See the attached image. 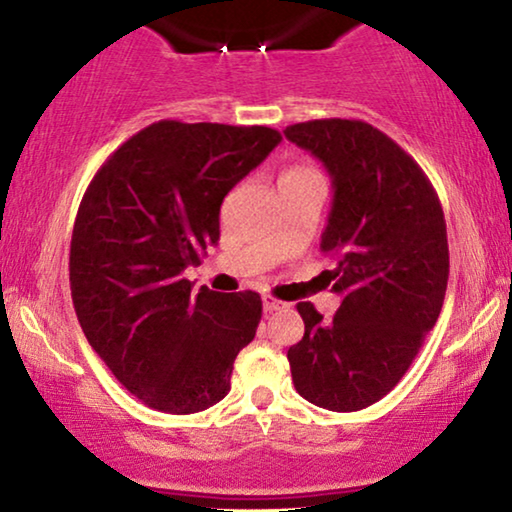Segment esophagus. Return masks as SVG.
<instances>
[{
	"label": "esophagus",
	"instance_id": "34e87169",
	"mask_svg": "<svg viewBox=\"0 0 512 512\" xmlns=\"http://www.w3.org/2000/svg\"><path fill=\"white\" fill-rule=\"evenodd\" d=\"M282 307H286V303H282V300H277L272 296H263V310L265 312H277V310H282Z\"/></svg>",
	"mask_w": 512,
	"mask_h": 512
}]
</instances>
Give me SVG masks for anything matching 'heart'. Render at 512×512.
<instances>
[{
	"mask_svg": "<svg viewBox=\"0 0 512 512\" xmlns=\"http://www.w3.org/2000/svg\"><path fill=\"white\" fill-rule=\"evenodd\" d=\"M307 179H321L317 170H312V167L307 165H293L289 170L282 172V177L279 181H307Z\"/></svg>",
	"mask_w": 512,
	"mask_h": 512,
	"instance_id": "heart-1",
	"label": "heart"
}]
</instances>
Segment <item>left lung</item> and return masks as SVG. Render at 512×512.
Masks as SVG:
<instances>
[{
    "label": "left lung",
    "mask_w": 512,
    "mask_h": 512,
    "mask_svg": "<svg viewBox=\"0 0 512 512\" xmlns=\"http://www.w3.org/2000/svg\"><path fill=\"white\" fill-rule=\"evenodd\" d=\"M284 135L331 174L319 247L342 296L331 321L298 303L305 335L286 354L293 384L319 408L363 410L401 382L438 321L450 277L443 207L422 167L370 123L324 118Z\"/></svg>",
    "instance_id": "1"
}]
</instances>
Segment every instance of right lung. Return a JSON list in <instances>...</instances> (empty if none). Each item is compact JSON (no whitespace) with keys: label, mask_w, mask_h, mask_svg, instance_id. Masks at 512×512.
<instances>
[{"label":"right lung","mask_w":512,"mask_h":512,"mask_svg":"<svg viewBox=\"0 0 512 512\" xmlns=\"http://www.w3.org/2000/svg\"><path fill=\"white\" fill-rule=\"evenodd\" d=\"M282 142L265 125L158 121L90 181L69 249V286L90 347L144 405L212 408L254 340V291H193L186 270L219 242L221 202Z\"/></svg>","instance_id":"obj_1"}]
</instances>
